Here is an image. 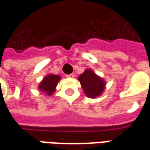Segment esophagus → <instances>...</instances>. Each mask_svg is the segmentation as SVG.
<instances>
[{"instance_id": "1", "label": "esophagus", "mask_w": 150, "mask_h": 150, "mask_svg": "<svg viewBox=\"0 0 150 150\" xmlns=\"http://www.w3.org/2000/svg\"><path fill=\"white\" fill-rule=\"evenodd\" d=\"M66 76H67V78L72 79V78H74V76H75V75H74V74H70V75H66Z\"/></svg>"}]
</instances>
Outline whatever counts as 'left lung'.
<instances>
[{"label":"left lung","instance_id":"8db88e82","mask_svg":"<svg viewBox=\"0 0 150 150\" xmlns=\"http://www.w3.org/2000/svg\"><path fill=\"white\" fill-rule=\"evenodd\" d=\"M84 94L89 98L95 99L100 96L105 90L106 82L100 75H96L93 70L86 69L78 77Z\"/></svg>","mask_w":150,"mask_h":150}]
</instances>
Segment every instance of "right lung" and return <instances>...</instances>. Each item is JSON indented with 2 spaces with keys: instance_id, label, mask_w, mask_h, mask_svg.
<instances>
[{
  "instance_id": "1",
  "label": "right lung",
  "mask_w": 150,
  "mask_h": 150,
  "mask_svg": "<svg viewBox=\"0 0 150 150\" xmlns=\"http://www.w3.org/2000/svg\"><path fill=\"white\" fill-rule=\"evenodd\" d=\"M60 79H61L60 75L48 74L40 82L38 88L40 91L45 93L46 96H50L56 91V87Z\"/></svg>"
}]
</instances>
